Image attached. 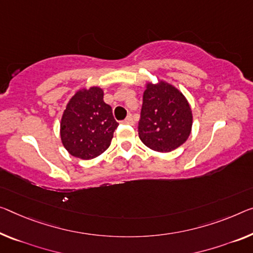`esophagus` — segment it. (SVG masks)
I'll return each mask as SVG.
<instances>
[{
    "mask_svg": "<svg viewBox=\"0 0 253 253\" xmlns=\"http://www.w3.org/2000/svg\"><path fill=\"white\" fill-rule=\"evenodd\" d=\"M123 123H124V124H130V126H132V124L134 123V122H133V119H132V115H131V114L127 115L126 119L123 121Z\"/></svg>",
    "mask_w": 253,
    "mask_h": 253,
    "instance_id": "1",
    "label": "esophagus"
}]
</instances>
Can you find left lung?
<instances>
[{
	"instance_id": "obj_1",
	"label": "left lung",
	"mask_w": 253,
	"mask_h": 253,
	"mask_svg": "<svg viewBox=\"0 0 253 253\" xmlns=\"http://www.w3.org/2000/svg\"><path fill=\"white\" fill-rule=\"evenodd\" d=\"M191 126V108L181 91L166 83L147 84L138 132L148 148L159 153L176 149L189 138Z\"/></svg>"
}]
</instances>
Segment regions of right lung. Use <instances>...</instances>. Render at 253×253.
<instances>
[{"label": "right lung", "mask_w": 253, "mask_h": 253, "mask_svg": "<svg viewBox=\"0 0 253 253\" xmlns=\"http://www.w3.org/2000/svg\"><path fill=\"white\" fill-rule=\"evenodd\" d=\"M103 96L102 89L91 87L78 91L67 105L61 120V140L72 156L87 161L110 147L119 123Z\"/></svg>", "instance_id": "1"}]
</instances>
